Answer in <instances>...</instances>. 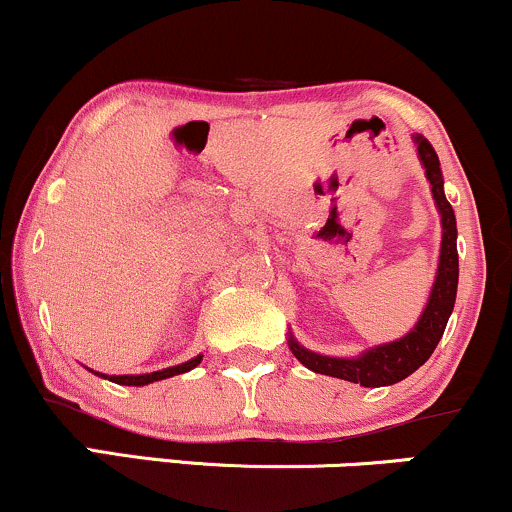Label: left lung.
Listing matches in <instances>:
<instances>
[{"label": "left lung", "instance_id": "8db88e82", "mask_svg": "<svg viewBox=\"0 0 512 512\" xmlns=\"http://www.w3.org/2000/svg\"><path fill=\"white\" fill-rule=\"evenodd\" d=\"M419 144V158L426 168V178L431 180V192L436 199V207L440 211V221H443V243H440V262L436 284H433L431 298H428L424 315L419 317L416 327L407 337L397 339V342L375 346L358 358H332L320 356L313 351L303 349L296 339L289 337V346L293 356L310 368L313 373L332 375V378L349 380V383L363 387H383L395 385L404 380L407 375L414 373L416 368L424 366L428 356L433 354L440 337H443L448 317L455 308L457 296V276H460V260H457V226H455V211L450 202L445 199L443 192V173H440V161L436 149L426 137H416Z\"/></svg>", "mask_w": 512, "mask_h": 512}]
</instances>
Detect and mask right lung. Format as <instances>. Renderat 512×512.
I'll return each mask as SVG.
<instances>
[{
  "label": "right lung",
  "mask_w": 512,
  "mask_h": 512,
  "mask_svg": "<svg viewBox=\"0 0 512 512\" xmlns=\"http://www.w3.org/2000/svg\"><path fill=\"white\" fill-rule=\"evenodd\" d=\"M199 361H202V356H195L192 361L187 363H180V366H173V368H166V370H156V373H146V375H103V378L113 380L117 385H149V383H156V380H166V378H173V375H180V373H187V370H192L195 366H199Z\"/></svg>",
  "instance_id": "obj_1"
}]
</instances>
